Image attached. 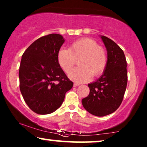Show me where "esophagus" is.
Returning <instances> with one entry per match:
<instances>
[{
  "mask_svg": "<svg viewBox=\"0 0 147 147\" xmlns=\"http://www.w3.org/2000/svg\"><path fill=\"white\" fill-rule=\"evenodd\" d=\"M79 85H80V84H79L75 83V84H74V87H77V86H79Z\"/></svg>",
  "mask_w": 147,
  "mask_h": 147,
  "instance_id": "esophagus-1",
  "label": "esophagus"
}]
</instances>
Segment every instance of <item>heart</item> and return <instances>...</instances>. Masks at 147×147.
Listing matches in <instances>:
<instances>
[{"mask_svg": "<svg viewBox=\"0 0 147 147\" xmlns=\"http://www.w3.org/2000/svg\"><path fill=\"white\" fill-rule=\"evenodd\" d=\"M78 59L79 66L69 74V78L82 83L89 81L92 76L97 77L107 65L106 50L95 40L82 38L71 43L69 49L61 48L57 52V62L62 70L69 73Z\"/></svg>", "mask_w": 147, "mask_h": 147, "instance_id": "heart-1", "label": "heart"}]
</instances>
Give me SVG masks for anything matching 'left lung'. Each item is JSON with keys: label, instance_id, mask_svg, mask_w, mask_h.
Segmentation results:
<instances>
[{"label": "left lung", "instance_id": "left-lung-1", "mask_svg": "<svg viewBox=\"0 0 147 147\" xmlns=\"http://www.w3.org/2000/svg\"><path fill=\"white\" fill-rule=\"evenodd\" d=\"M100 36L107 50V65L102 75L88 84L90 93L82 103L90 114L103 117L120 106L127 85V70L123 50L109 38Z\"/></svg>", "mask_w": 147, "mask_h": 147}]
</instances>
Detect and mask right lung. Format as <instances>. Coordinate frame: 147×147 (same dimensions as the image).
Instances as JSON below:
<instances>
[{"mask_svg": "<svg viewBox=\"0 0 147 147\" xmlns=\"http://www.w3.org/2000/svg\"><path fill=\"white\" fill-rule=\"evenodd\" d=\"M65 39L59 34L38 38L23 53L19 68L20 90L25 103L40 115L55 112L61 106L73 82L57 62V52Z\"/></svg>", "mask_w": 147, "mask_h": 147, "instance_id": "obj_1", "label": "right lung"}]
</instances>
